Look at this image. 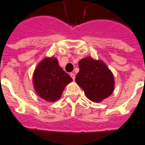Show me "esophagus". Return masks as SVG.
Returning a JSON list of instances; mask_svg holds the SVG:
<instances>
[{
    "mask_svg": "<svg viewBox=\"0 0 145 145\" xmlns=\"http://www.w3.org/2000/svg\"><path fill=\"white\" fill-rule=\"evenodd\" d=\"M70 76H71V78L73 79V80H74V79H75V74H74V73H71Z\"/></svg>",
    "mask_w": 145,
    "mask_h": 145,
    "instance_id": "esophagus-1",
    "label": "esophagus"
}]
</instances>
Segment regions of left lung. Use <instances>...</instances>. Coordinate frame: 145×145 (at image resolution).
<instances>
[{
	"instance_id": "8db88e82",
	"label": "left lung",
	"mask_w": 145,
	"mask_h": 145,
	"mask_svg": "<svg viewBox=\"0 0 145 145\" xmlns=\"http://www.w3.org/2000/svg\"><path fill=\"white\" fill-rule=\"evenodd\" d=\"M80 71L75 80L93 102H101L114 91V76L111 71L101 60L86 57L79 62Z\"/></svg>"
}]
</instances>
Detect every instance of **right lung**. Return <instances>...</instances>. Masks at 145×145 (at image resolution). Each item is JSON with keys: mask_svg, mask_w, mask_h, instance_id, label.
<instances>
[{"mask_svg": "<svg viewBox=\"0 0 145 145\" xmlns=\"http://www.w3.org/2000/svg\"><path fill=\"white\" fill-rule=\"evenodd\" d=\"M72 78L59 67L58 60L47 57L39 63L33 75L35 91L42 99L49 102L60 98L62 91Z\"/></svg>", "mask_w": 145, "mask_h": 145, "instance_id": "right-lung-1", "label": "right lung"}]
</instances>
